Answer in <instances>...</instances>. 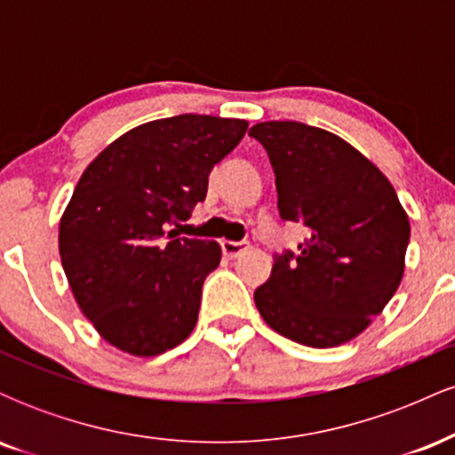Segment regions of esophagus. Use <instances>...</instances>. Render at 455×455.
<instances>
[{
  "instance_id": "esophagus-1",
  "label": "esophagus",
  "mask_w": 455,
  "mask_h": 455,
  "mask_svg": "<svg viewBox=\"0 0 455 455\" xmlns=\"http://www.w3.org/2000/svg\"><path fill=\"white\" fill-rule=\"evenodd\" d=\"M220 245H222V254L227 259H237L239 254H243L245 250L250 248L248 242H228V239L220 242Z\"/></svg>"
}]
</instances>
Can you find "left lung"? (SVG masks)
I'll use <instances>...</instances> for the list:
<instances>
[{"instance_id":"8db88e82","label":"left lung","mask_w":455,"mask_h":455,"mask_svg":"<svg viewBox=\"0 0 455 455\" xmlns=\"http://www.w3.org/2000/svg\"><path fill=\"white\" fill-rule=\"evenodd\" d=\"M267 149L282 220L299 222V252L275 254L254 291L267 325L289 340L331 348L353 340L398 291L411 224L394 186L363 154L299 122L250 128Z\"/></svg>"}]
</instances>
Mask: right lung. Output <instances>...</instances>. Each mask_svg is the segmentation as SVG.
<instances>
[{"label":"right lung","mask_w":455,"mask_h":455,"mask_svg":"<svg viewBox=\"0 0 455 455\" xmlns=\"http://www.w3.org/2000/svg\"><path fill=\"white\" fill-rule=\"evenodd\" d=\"M248 122L175 115L128 130L102 149L60 220V257L83 315L119 351L154 357L196 325L218 242L177 237L171 224L205 201L213 164Z\"/></svg>","instance_id":"obj_1"}]
</instances>
